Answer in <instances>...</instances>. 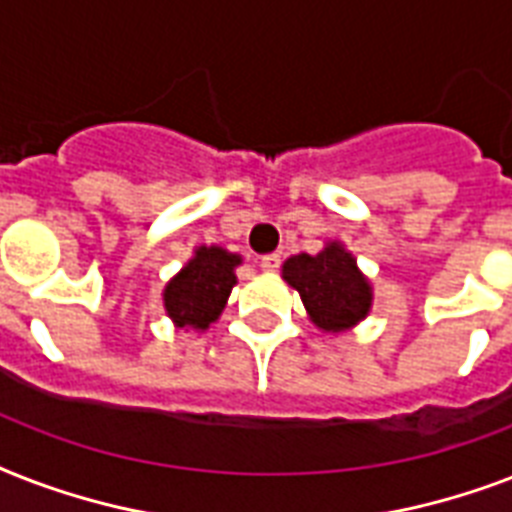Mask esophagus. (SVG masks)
<instances>
[{"mask_svg": "<svg viewBox=\"0 0 512 512\" xmlns=\"http://www.w3.org/2000/svg\"><path fill=\"white\" fill-rule=\"evenodd\" d=\"M279 263H281L279 255H263V257H260V268H263V271H276V268H279Z\"/></svg>", "mask_w": 512, "mask_h": 512, "instance_id": "34e87169", "label": "esophagus"}]
</instances>
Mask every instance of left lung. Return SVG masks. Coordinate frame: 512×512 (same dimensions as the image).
I'll return each instance as SVG.
<instances>
[{"instance_id":"8db88e82","label":"left lung","mask_w":512,"mask_h":512,"mask_svg":"<svg viewBox=\"0 0 512 512\" xmlns=\"http://www.w3.org/2000/svg\"><path fill=\"white\" fill-rule=\"evenodd\" d=\"M281 279L297 289L313 327L327 335L350 332L372 311V284L342 241H327L319 255L287 257Z\"/></svg>"}]
</instances>
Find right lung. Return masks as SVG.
Returning <instances> with one entry per match:
<instances>
[{"mask_svg":"<svg viewBox=\"0 0 512 512\" xmlns=\"http://www.w3.org/2000/svg\"><path fill=\"white\" fill-rule=\"evenodd\" d=\"M239 265L241 255L217 244L193 249L191 260L164 287V311L172 324L185 332H204L215 324L236 287Z\"/></svg>","mask_w":512,"mask_h":512,"instance_id":"obj_1","label":"right lung"}]
</instances>
